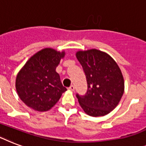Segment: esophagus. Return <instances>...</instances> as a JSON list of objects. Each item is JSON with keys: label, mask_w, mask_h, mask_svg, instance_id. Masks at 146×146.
<instances>
[{"label": "esophagus", "mask_w": 146, "mask_h": 146, "mask_svg": "<svg viewBox=\"0 0 146 146\" xmlns=\"http://www.w3.org/2000/svg\"><path fill=\"white\" fill-rule=\"evenodd\" d=\"M74 89H75V87L73 85L69 87V90H70V91H74Z\"/></svg>", "instance_id": "obj_1"}]
</instances>
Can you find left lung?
Returning a JSON list of instances; mask_svg holds the SVG:
<instances>
[{
  "label": "left lung",
  "instance_id": "obj_1",
  "mask_svg": "<svg viewBox=\"0 0 146 146\" xmlns=\"http://www.w3.org/2000/svg\"><path fill=\"white\" fill-rule=\"evenodd\" d=\"M76 56L88 84L84 96L76 95L80 106L92 117L106 115L117 106L124 92V80L120 67L108 54L97 49L78 50Z\"/></svg>",
  "mask_w": 146,
  "mask_h": 146
}]
</instances>
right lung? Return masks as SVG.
I'll return each instance as SVG.
<instances>
[{"instance_id":"add662e5","label":"right lung","mask_w":146,"mask_h":146,"mask_svg":"<svg viewBox=\"0 0 146 146\" xmlns=\"http://www.w3.org/2000/svg\"><path fill=\"white\" fill-rule=\"evenodd\" d=\"M65 51L46 48L33 55L19 71L16 89L19 98L30 108L47 111L55 105L66 91L56 67Z\"/></svg>"}]
</instances>
